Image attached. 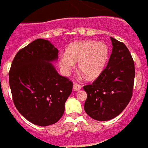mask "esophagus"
Segmentation results:
<instances>
[{"label":"esophagus","mask_w":148,"mask_h":148,"mask_svg":"<svg viewBox=\"0 0 148 148\" xmlns=\"http://www.w3.org/2000/svg\"><path fill=\"white\" fill-rule=\"evenodd\" d=\"M73 89H74V91L80 90V89H81V86L80 84H74V85H73Z\"/></svg>","instance_id":"obj_1"}]
</instances>
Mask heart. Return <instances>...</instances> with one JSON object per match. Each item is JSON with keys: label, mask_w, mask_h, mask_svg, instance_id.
<instances>
[{"label": "heart", "mask_w": 148, "mask_h": 148, "mask_svg": "<svg viewBox=\"0 0 148 148\" xmlns=\"http://www.w3.org/2000/svg\"><path fill=\"white\" fill-rule=\"evenodd\" d=\"M109 48L103 42L92 40L77 41L68 45L64 54L59 56V66L68 75L78 62L80 71L89 79L101 74L109 59Z\"/></svg>", "instance_id": "heart-1"}]
</instances>
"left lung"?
Listing matches in <instances>:
<instances>
[{
  "label": "left lung",
  "instance_id": "left-lung-1",
  "mask_svg": "<svg viewBox=\"0 0 148 148\" xmlns=\"http://www.w3.org/2000/svg\"><path fill=\"white\" fill-rule=\"evenodd\" d=\"M110 39L112 50L106 68L92 84L84 86L87 93L84 110L97 121L119 116L132 96L135 71L132 55L124 43Z\"/></svg>",
  "mask_w": 148,
  "mask_h": 148
}]
</instances>
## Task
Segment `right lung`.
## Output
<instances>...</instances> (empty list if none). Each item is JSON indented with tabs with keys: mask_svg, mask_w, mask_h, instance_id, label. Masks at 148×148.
<instances>
[{
	"mask_svg": "<svg viewBox=\"0 0 148 148\" xmlns=\"http://www.w3.org/2000/svg\"><path fill=\"white\" fill-rule=\"evenodd\" d=\"M58 50L49 41L38 39L18 51L9 72L16 108L29 122L39 126L55 124L62 118L73 83L61 76L52 62Z\"/></svg>",
	"mask_w": 148,
	"mask_h": 148,
	"instance_id": "add662e5",
	"label": "right lung"
}]
</instances>
